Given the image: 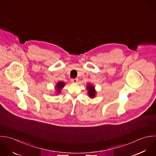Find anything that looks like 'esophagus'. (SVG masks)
Masks as SVG:
<instances>
[{
    "instance_id": "obj_1",
    "label": "esophagus",
    "mask_w": 156,
    "mask_h": 156,
    "mask_svg": "<svg viewBox=\"0 0 156 156\" xmlns=\"http://www.w3.org/2000/svg\"><path fill=\"white\" fill-rule=\"evenodd\" d=\"M78 81V80L77 79H72L71 80V82L72 83H76Z\"/></svg>"
}]
</instances>
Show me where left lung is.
<instances>
[{
  "mask_svg": "<svg viewBox=\"0 0 156 156\" xmlns=\"http://www.w3.org/2000/svg\"><path fill=\"white\" fill-rule=\"evenodd\" d=\"M86 88H87V90L88 96L91 98H94L96 96V92L94 89V85H92V84L89 83L87 84Z\"/></svg>",
  "mask_w": 156,
  "mask_h": 156,
  "instance_id": "1",
  "label": "left lung"
}]
</instances>
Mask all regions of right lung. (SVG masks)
<instances>
[{
    "instance_id": "right-lung-1",
    "label": "right lung",
    "mask_w": 156,
    "mask_h": 156,
    "mask_svg": "<svg viewBox=\"0 0 156 156\" xmlns=\"http://www.w3.org/2000/svg\"><path fill=\"white\" fill-rule=\"evenodd\" d=\"M65 86V83L62 81H59L58 82L56 85H55V90H56V93L57 94H60L61 92V90L62 88Z\"/></svg>"
}]
</instances>
